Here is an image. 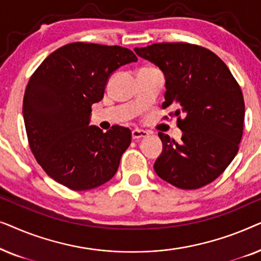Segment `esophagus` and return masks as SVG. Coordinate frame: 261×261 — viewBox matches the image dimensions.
<instances>
[{
  "label": "esophagus",
  "instance_id": "obj_1",
  "mask_svg": "<svg viewBox=\"0 0 261 261\" xmlns=\"http://www.w3.org/2000/svg\"><path fill=\"white\" fill-rule=\"evenodd\" d=\"M148 137V132L146 130H142V129H133L132 130V138L134 139V140H140L142 138H146Z\"/></svg>",
  "mask_w": 261,
  "mask_h": 261
}]
</instances>
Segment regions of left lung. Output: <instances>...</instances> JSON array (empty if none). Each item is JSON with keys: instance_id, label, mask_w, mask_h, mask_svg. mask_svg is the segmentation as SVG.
Here are the masks:
<instances>
[{"instance_id": "1", "label": "left lung", "mask_w": 261, "mask_h": 261, "mask_svg": "<svg viewBox=\"0 0 261 261\" xmlns=\"http://www.w3.org/2000/svg\"><path fill=\"white\" fill-rule=\"evenodd\" d=\"M165 76V102L183 132L178 144L158 133L163 152L154 171L167 183L192 190L215 180L239 151L245 120L241 89L215 53L185 42H163L135 47Z\"/></svg>"}]
</instances>
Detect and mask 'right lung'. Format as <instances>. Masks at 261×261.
Segmentation results:
<instances>
[{
    "mask_svg": "<svg viewBox=\"0 0 261 261\" xmlns=\"http://www.w3.org/2000/svg\"><path fill=\"white\" fill-rule=\"evenodd\" d=\"M137 60L121 46L72 42L35 70L24 91L22 114L32 152L52 179L83 191L115 176L132 132L115 124L103 133L90 126L91 106L103 98L114 71Z\"/></svg>",
    "mask_w": 261,
    "mask_h": 261,
    "instance_id": "1",
    "label": "right lung"
}]
</instances>
